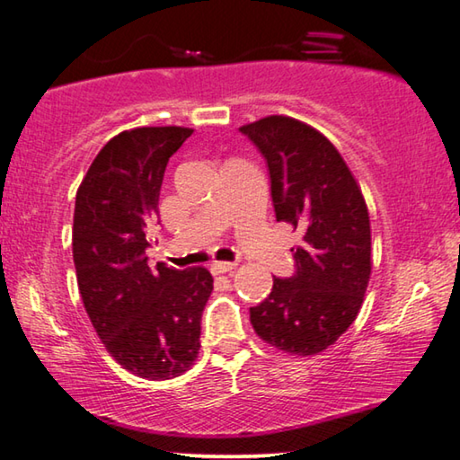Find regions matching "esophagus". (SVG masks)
Wrapping results in <instances>:
<instances>
[{"instance_id": "esophagus-1", "label": "esophagus", "mask_w": 460, "mask_h": 460, "mask_svg": "<svg viewBox=\"0 0 460 460\" xmlns=\"http://www.w3.org/2000/svg\"><path fill=\"white\" fill-rule=\"evenodd\" d=\"M236 269V262H224V261H216L212 265V270L216 275H224V273H230V270Z\"/></svg>"}]
</instances>
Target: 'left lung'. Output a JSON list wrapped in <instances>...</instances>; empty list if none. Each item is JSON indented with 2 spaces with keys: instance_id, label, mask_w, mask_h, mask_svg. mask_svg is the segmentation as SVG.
<instances>
[{
  "instance_id": "obj_1",
  "label": "left lung",
  "mask_w": 460,
  "mask_h": 460,
  "mask_svg": "<svg viewBox=\"0 0 460 460\" xmlns=\"http://www.w3.org/2000/svg\"><path fill=\"white\" fill-rule=\"evenodd\" d=\"M270 177L277 222L291 224L296 275L251 307L261 341L288 355L323 352L357 320L371 279V220L355 175L320 130L289 116L240 126Z\"/></svg>"
}]
</instances>
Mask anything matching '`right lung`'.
I'll use <instances>...</instances> for the list:
<instances>
[{
	"label": "right lung",
	"instance_id": "obj_1",
	"mask_svg": "<svg viewBox=\"0 0 460 460\" xmlns=\"http://www.w3.org/2000/svg\"><path fill=\"white\" fill-rule=\"evenodd\" d=\"M193 134L183 126L119 132L83 177L73 214L79 293L105 350L142 379H172L199 355L208 269L148 267V226L159 216L167 163Z\"/></svg>",
	"mask_w": 460,
	"mask_h": 460
}]
</instances>
